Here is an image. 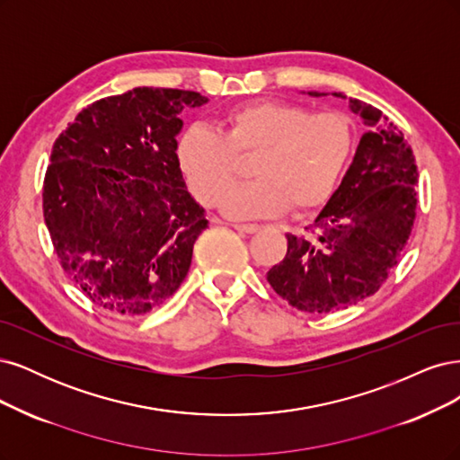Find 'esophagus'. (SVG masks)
I'll return each instance as SVG.
<instances>
[{"label":"esophagus","instance_id":"esophagus-1","mask_svg":"<svg viewBox=\"0 0 460 460\" xmlns=\"http://www.w3.org/2000/svg\"><path fill=\"white\" fill-rule=\"evenodd\" d=\"M233 227L236 231H243V233H256L260 229L258 224H233Z\"/></svg>","mask_w":460,"mask_h":460}]
</instances>
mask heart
<instances>
[{
  "instance_id": "heart-1",
  "label": "heart",
  "mask_w": 460,
  "mask_h": 460,
  "mask_svg": "<svg viewBox=\"0 0 460 460\" xmlns=\"http://www.w3.org/2000/svg\"><path fill=\"white\" fill-rule=\"evenodd\" d=\"M353 151L348 116L314 112L283 101L234 107L217 133L190 128L177 141L175 158L195 197L233 217H270L287 210L307 214L327 202ZM257 155L254 184L230 190L238 158ZM230 190L227 191L226 189Z\"/></svg>"
}]
</instances>
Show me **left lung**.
<instances>
[{"label": "left lung", "instance_id": "8db88e82", "mask_svg": "<svg viewBox=\"0 0 460 460\" xmlns=\"http://www.w3.org/2000/svg\"><path fill=\"white\" fill-rule=\"evenodd\" d=\"M349 109L367 126L349 170L314 224L287 234L283 261L268 271L280 298L307 314H331L375 294L405 252L417 216L419 170L403 133L359 99H349Z\"/></svg>", "mask_w": 460, "mask_h": 460}]
</instances>
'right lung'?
Segmentation results:
<instances>
[{"instance_id": "right-lung-1", "label": "right lung", "mask_w": 460, "mask_h": 460, "mask_svg": "<svg viewBox=\"0 0 460 460\" xmlns=\"http://www.w3.org/2000/svg\"><path fill=\"white\" fill-rule=\"evenodd\" d=\"M197 92L136 87L92 102L53 143L43 219L65 273L116 317L149 314L180 288L208 227L175 158Z\"/></svg>"}]
</instances>
